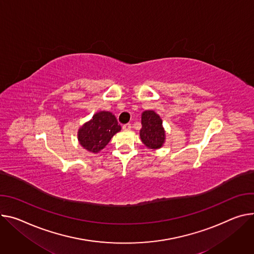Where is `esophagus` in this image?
Instances as JSON below:
<instances>
[{
	"mask_svg": "<svg viewBox=\"0 0 254 254\" xmlns=\"http://www.w3.org/2000/svg\"><path fill=\"white\" fill-rule=\"evenodd\" d=\"M130 128H131L130 124H127V125H124V126H123V129H124V130H130Z\"/></svg>",
	"mask_w": 254,
	"mask_h": 254,
	"instance_id": "1",
	"label": "esophagus"
}]
</instances>
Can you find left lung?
I'll list each match as a JSON object with an SVG mask.
<instances>
[{
    "mask_svg": "<svg viewBox=\"0 0 254 254\" xmlns=\"http://www.w3.org/2000/svg\"><path fill=\"white\" fill-rule=\"evenodd\" d=\"M142 142L150 149H159L165 143V130L162 120L153 110L142 113V128L140 130Z\"/></svg>",
    "mask_w": 254,
    "mask_h": 254,
    "instance_id": "8db88e82",
    "label": "left lung"
}]
</instances>
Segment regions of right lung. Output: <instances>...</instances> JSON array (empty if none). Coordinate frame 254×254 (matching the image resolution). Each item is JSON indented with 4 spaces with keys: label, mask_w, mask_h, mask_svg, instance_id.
Here are the masks:
<instances>
[{
    "label": "right lung",
    "mask_w": 254,
    "mask_h": 254,
    "mask_svg": "<svg viewBox=\"0 0 254 254\" xmlns=\"http://www.w3.org/2000/svg\"><path fill=\"white\" fill-rule=\"evenodd\" d=\"M122 127L109 111H99L78 130L80 145L91 153H98L111 140Z\"/></svg>",
    "instance_id": "add662e5"
}]
</instances>
